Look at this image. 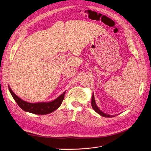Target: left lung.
<instances>
[{"instance_id":"obj_1","label":"left lung","mask_w":151,"mask_h":151,"mask_svg":"<svg viewBox=\"0 0 151 151\" xmlns=\"http://www.w3.org/2000/svg\"><path fill=\"white\" fill-rule=\"evenodd\" d=\"M91 105H92V107L94 109V110H95V111L98 113L99 115H100L102 116H104V117H112L113 116L112 115H107V114L103 113L102 111H101L99 109V108L97 106L96 104V102H95V99H94V94H93L92 96V101H91Z\"/></svg>"}]
</instances>
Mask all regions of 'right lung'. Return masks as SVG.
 Returning a JSON list of instances; mask_svg holds the SVG:
<instances>
[{"label": "right lung", "instance_id": "right-lung-1", "mask_svg": "<svg viewBox=\"0 0 151 151\" xmlns=\"http://www.w3.org/2000/svg\"><path fill=\"white\" fill-rule=\"evenodd\" d=\"M9 90L14 99L22 109L27 112L36 114V115H47V114L54 111L61 105L63 99H64L65 93V92H64L60 96L52 101L31 103L26 102L18 97L13 93L9 86Z\"/></svg>", "mask_w": 151, "mask_h": 151}]
</instances>
